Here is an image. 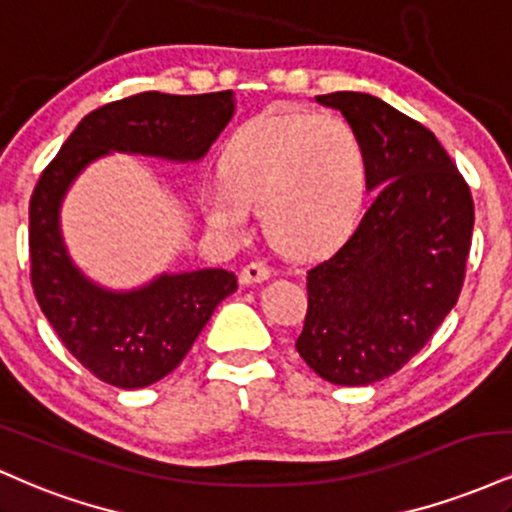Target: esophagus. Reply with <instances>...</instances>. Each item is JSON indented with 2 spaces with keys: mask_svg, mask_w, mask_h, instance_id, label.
<instances>
[{
  "mask_svg": "<svg viewBox=\"0 0 512 512\" xmlns=\"http://www.w3.org/2000/svg\"><path fill=\"white\" fill-rule=\"evenodd\" d=\"M269 274H272V269H269L264 262H260V260L248 262L243 269H240V284L243 286L260 284V281L269 279Z\"/></svg>",
  "mask_w": 512,
  "mask_h": 512,
  "instance_id": "1",
  "label": "esophagus"
}]
</instances>
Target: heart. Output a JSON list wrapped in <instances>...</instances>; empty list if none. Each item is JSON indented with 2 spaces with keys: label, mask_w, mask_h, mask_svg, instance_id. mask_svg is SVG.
<instances>
[{
  "label": "heart",
  "mask_w": 512,
  "mask_h": 512,
  "mask_svg": "<svg viewBox=\"0 0 512 512\" xmlns=\"http://www.w3.org/2000/svg\"><path fill=\"white\" fill-rule=\"evenodd\" d=\"M223 185L204 192V214L226 236H243L250 207L279 248H330L354 223L366 190V158L354 127L332 113H267L231 137Z\"/></svg>",
  "instance_id": "b5f03b06"
}]
</instances>
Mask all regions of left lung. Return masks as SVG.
<instances>
[{"instance_id":"obj_1","label":"left lung","mask_w":512,"mask_h":512,"mask_svg":"<svg viewBox=\"0 0 512 512\" xmlns=\"http://www.w3.org/2000/svg\"><path fill=\"white\" fill-rule=\"evenodd\" d=\"M354 127L373 202L308 269L298 354L334 385H370L424 349L462 291L474 228L467 182L436 134L380 98L315 96Z\"/></svg>"}]
</instances>
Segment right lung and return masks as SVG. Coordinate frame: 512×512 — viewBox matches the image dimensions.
I'll return each mask as SVG.
<instances>
[{
	"label": "right lung",
	"mask_w": 512,
	"mask_h": 512,
	"mask_svg": "<svg viewBox=\"0 0 512 512\" xmlns=\"http://www.w3.org/2000/svg\"><path fill=\"white\" fill-rule=\"evenodd\" d=\"M233 113V91H146L108 103L76 125L35 185L28 209L33 293L69 354L103 383L139 390L166 378L238 279L226 269H197L161 274L132 291L103 289L64 248L62 199L81 170L110 151L199 161Z\"/></svg>",
	"instance_id": "right-lung-1"
}]
</instances>
